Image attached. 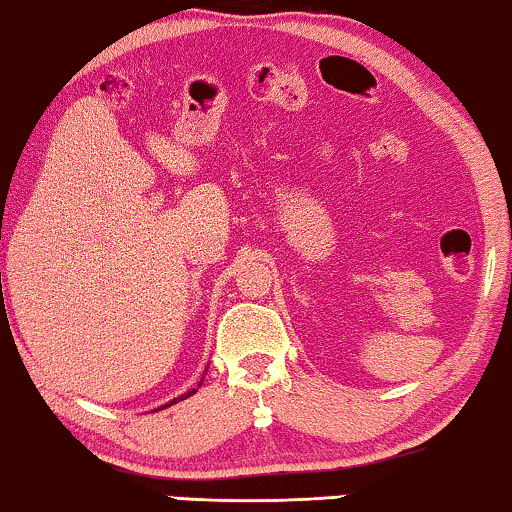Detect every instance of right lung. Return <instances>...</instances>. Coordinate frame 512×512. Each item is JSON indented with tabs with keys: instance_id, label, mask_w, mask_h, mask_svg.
<instances>
[{
	"instance_id": "add662e5",
	"label": "right lung",
	"mask_w": 512,
	"mask_h": 512,
	"mask_svg": "<svg viewBox=\"0 0 512 512\" xmlns=\"http://www.w3.org/2000/svg\"><path fill=\"white\" fill-rule=\"evenodd\" d=\"M194 392H196V390H189V392H187V395H182V397H177V399H187V397H191V395H194ZM170 404H175V402H170ZM170 404H168V406H170ZM164 409H166V406H164Z\"/></svg>"
}]
</instances>
